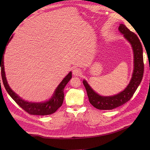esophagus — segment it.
<instances>
[{"label":"esophagus","instance_id":"1","mask_svg":"<svg viewBox=\"0 0 150 150\" xmlns=\"http://www.w3.org/2000/svg\"><path fill=\"white\" fill-rule=\"evenodd\" d=\"M81 70L79 69V68H74V69H73V70H72V74H73L74 76H79L81 75Z\"/></svg>","mask_w":150,"mask_h":150}]
</instances>
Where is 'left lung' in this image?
Wrapping results in <instances>:
<instances>
[{
    "label": "left lung",
    "instance_id": "8db88e82",
    "mask_svg": "<svg viewBox=\"0 0 150 150\" xmlns=\"http://www.w3.org/2000/svg\"><path fill=\"white\" fill-rule=\"evenodd\" d=\"M118 29L120 33L124 35L126 39L131 44L133 50L134 70L132 78L124 91L111 96H100L90 87L87 81L84 80L83 83L87 92L89 103L98 110H111L129 101L137 89L143 76L144 63L142 43L138 36L130 31L124 24H120Z\"/></svg>",
    "mask_w": 150,
    "mask_h": 150
}]
</instances>
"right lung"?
<instances>
[{
  "mask_svg": "<svg viewBox=\"0 0 150 150\" xmlns=\"http://www.w3.org/2000/svg\"><path fill=\"white\" fill-rule=\"evenodd\" d=\"M10 38H11L8 40L7 44L9 42L12 38V35ZM4 52H5V49H4L3 53L0 54V71H1V76L4 86L8 94L10 95V96L16 101L18 105L23 109L25 111L29 113V115L45 116L51 115L52 113L55 112L62 106L64 97V89L66 85L72 78V72H70L61 81V83L59 84L55 91H54L52 97L49 101L44 103H31L25 101L13 92L7 84L4 66Z\"/></svg>",
  "mask_w": 150,
  "mask_h": 150,
  "instance_id": "right-lung-1",
  "label": "right lung"
}]
</instances>
